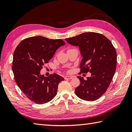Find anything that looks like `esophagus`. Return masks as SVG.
Segmentation results:
<instances>
[{
	"label": "esophagus",
	"instance_id": "1",
	"mask_svg": "<svg viewBox=\"0 0 132 132\" xmlns=\"http://www.w3.org/2000/svg\"><path fill=\"white\" fill-rule=\"evenodd\" d=\"M72 78H73V77L72 76H65V77H64V79H72Z\"/></svg>",
	"mask_w": 132,
	"mask_h": 132
}]
</instances>
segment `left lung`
Here are the masks:
<instances>
[{
	"mask_svg": "<svg viewBox=\"0 0 132 132\" xmlns=\"http://www.w3.org/2000/svg\"><path fill=\"white\" fill-rule=\"evenodd\" d=\"M65 40L79 48L83 58L79 66L81 73H91L86 80L78 76L80 85L75 93L85 101L98 100L106 91L114 75L117 64L115 48L104 35L94 32H84Z\"/></svg>",
	"mask_w": 132,
	"mask_h": 132,
	"instance_id": "obj_1",
	"label": "left lung"
}]
</instances>
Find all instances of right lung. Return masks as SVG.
<instances>
[{"label":"right lung","instance_id":"add662e5","mask_svg":"<svg viewBox=\"0 0 132 132\" xmlns=\"http://www.w3.org/2000/svg\"><path fill=\"white\" fill-rule=\"evenodd\" d=\"M64 45L62 39L37 36L24 39L15 48L12 66L15 81L26 96L35 104H45L53 100L59 82L64 80L55 73L46 77L40 71L56 50Z\"/></svg>","mask_w":132,"mask_h":132}]
</instances>
